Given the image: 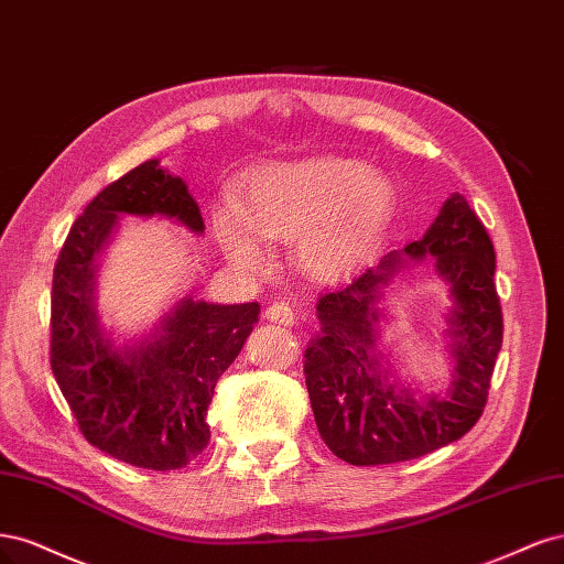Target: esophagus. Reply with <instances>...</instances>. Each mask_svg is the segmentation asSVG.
Listing matches in <instances>:
<instances>
[{
  "instance_id": "1",
  "label": "esophagus",
  "mask_w": 564,
  "mask_h": 564,
  "mask_svg": "<svg viewBox=\"0 0 564 564\" xmlns=\"http://www.w3.org/2000/svg\"><path fill=\"white\" fill-rule=\"evenodd\" d=\"M267 318L274 321V323H281V325H293L295 323V312L293 306H290L288 302H271L267 306Z\"/></svg>"
}]
</instances>
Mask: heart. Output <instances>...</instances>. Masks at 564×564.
Returning a JSON list of instances; mask_svg holds the SVG:
<instances>
[{
  "instance_id": "obj_1",
  "label": "heart",
  "mask_w": 564,
  "mask_h": 564,
  "mask_svg": "<svg viewBox=\"0 0 564 564\" xmlns=\"http://www.w3.org/2000/svg\"><path fill=\"white\" fill-rule=\"evenodd\" d=\"M391 208V185L368 163L323 156L252 173L236 194L234 210L215 217V231L241 264L262 262L252 231L271 241L302 239L308 269L335 271L384 227Z\"/></svg>"
}]
</instances>
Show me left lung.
Masks as SVG:
<instances>
[{
  "mask_svg": "<svg viewBox=\"0 0 564 564\" xmlns=\"http://www.w3.org/2000/svg\"><path fill=\"white\" fill-rule=\"evenodd\" d=\"M410 258H435L454 297V381L445 398L414 401L395 389L377 347V302L401 256L389 252L349 285L323 293L318 330L304 351V381L323 443L354 466L410 462L459 441L476 426L503 339L495 285V246L476 210L452 194L424 239L405 246Z\"/></svg>",
  "mask_w": 564,
  "mask_h": 564,
  "instance_id": "8db88e82",
  "label": "left lung"
}]
</instances>
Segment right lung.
<instances>
[{"label":"right lung","instance_id":"right-lung-1","mask_svg":"<svg viewBox=\"0 0 564 564\" xmlns=\"http://www.w3.org/2000/svg\"><path fill=\"white\" fill-rule=\"evenodd\" d=\"M121 213L166 215L204 231L183 177L156 159L107 185L72 225L53 267L51 370L90 445L138 468H185L210 441L215 384L260 321V304L185 300L154 341L117 351L96 318L94 267Z\"/></svg>","mask_w":564,"mask_h":564}]
</instances>
